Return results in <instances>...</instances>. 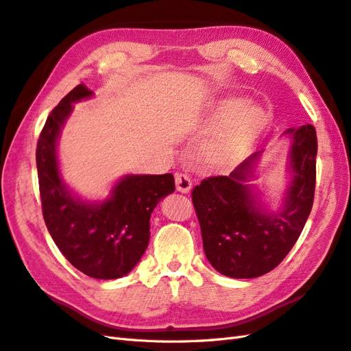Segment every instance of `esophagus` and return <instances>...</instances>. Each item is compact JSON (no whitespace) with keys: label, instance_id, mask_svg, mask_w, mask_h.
Listing matches in <instances>:
<instances>
[{"label":"esophagus","instance_id":"1","mask_svg":"<svg viewBox=\"0 0 351 351\" xmlns=\"http://www.w3.org/2000/svg\"><path fill=\"white\" fill-rule=\"evenodd\" d=\"M175 181H176V190L179 193H184V194L190 193L191 186H193V182H191L190 176L185 175V173H176L175 175Z\"/></svg>","mask_w":351,"mask_h":351}]
</instances>
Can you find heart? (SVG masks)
I'll use <instances>...</instances> for the list:
<instances>
[{"label": "heart", "instance_id": "heart-1", "mask_svg": "<svg viewBox=\"0 0 351 351\" xmlns=\"http://www.w3.org/2000/svg\"><path fill=\"white\" fill-rule=\"evenodd\" d=\"M230 121L232 123L226 129L215 133L204 145V157L213 166L237 163L246 154L258 134L265 129L268 115L261 106H246L245 99L232 97L218 106L210 119V125L221 128Z\"/></svg>", "mask_w": 351, "mask_h": 351}]
</instances>
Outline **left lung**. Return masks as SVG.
Returning a JSON list of instances; mask_svg holds the SVG:
<instances>
[{
	"instance_id": "left-lung-1",
	"label": "left lung",
	"mask_w": 351,
	"mask_h": 351,
	"mask_svg": "<svg viewBox=\"0 0 351 351\" xmlns=\"http://www.w3.org/2000/svg\"><path fill=\"white\" fill-rule=\"evenodd\" d=\"M289 184L280 208L269 209L250 181L263 151L247 157L228 176H212L193 190L203 249L212 267L232 278L264 276L280 264L298 240L313 208L317 138L311 124L287 129Z\"/></svg>"
}]
</instances>
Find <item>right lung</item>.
<instances>
[{
  "mask_svg": "<svg viewBox=\"0 0 351 351\" xmlns=\"http://www.w3.org/2000/svg\"><path fill=\"white\" fill-rule=\"evenodd\" d=\"M95 93L84 84L62 99L44 124L37 170L44 222L68 261L88 277L111 280L130 273L149 241V218L160 200L175 191V178L125 175L102 202H87L64 182L58 141L74 104Z\"/></svg>",
  "mask_w": 351,
  "mask_h": 351,
  "instance_id": "add662e5",
  "label": "right lung"
}]
</instances>
